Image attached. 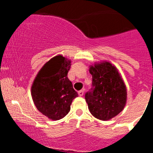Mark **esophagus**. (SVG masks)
I'll return each mask as SVG.
<instances>
[{
    "instance_id": "esophagus-1",
    "label": "esophagus",
    "mask_w": 153,
    "mask_h": 153,
    "mask_svg": "<svg viewBox=\"0 0 153 153\" xmlns=\"http://www.w3.org/2000/svg\"><path fill=\"white\" fill-rule=\"evenodd\" d=\"M84 90L78 91V95H79V96H83V95H84Z\"/></svg>"
}]
</instances>
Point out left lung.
Here are the masks:
<instances>
[{"label": "left lung", "mask_w": 153, "mask_h": 153, "mask_svg": "<svg viewBox=\"0 0 153 153\" xmlns=\"http://www.w3.org/2000/svg\"><path fill=\"white\" fill-rule=\"evenodd\" d=\"M92 76L91 90L85 94L90 113L101 121H108L124 109L127 92L118 69L109 61L89 66Z\"/></svg>", "instance_id": "obj_1"}]
</instances>
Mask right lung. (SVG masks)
Instances as JSON below:
<instances>
[{
  "mask_svg": "<svg viewBox=\"0 0 153 153\" xmlns=\"http://www.w3.org/2000/svg\"><path fill=\"white\" fill-rule=\"evenodd\" d=\"M71 61L58 55L47 61L37 74L31 95L40 112L53 121L65 117L72 100L78 96L67 77Z\"/></svg>",
  "mask_w": 153,
  "mask_h": 153,
  "instance_id": "obj_1",
  "label": "right lung"
}]
</instances>
